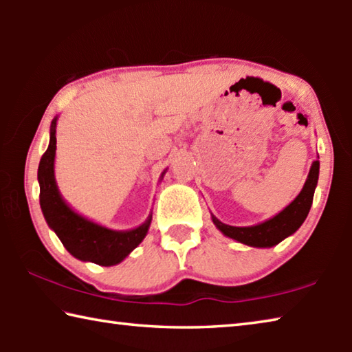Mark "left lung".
<instances>
[{"instance_id":"1","label":"left lung","mask_w":352,"mask_h":352,"mask_svg":"<svg viewBox=\"0 0 352 352\" xmlns=\"http://www.w3.org/2000/svg\"><path fill=\"white\" fill-rule=\"evenodd\" d=\"M318 170H320V162L312 163V168L309 170L307 180L305 183V188L298 197L292 201V204L283 210L275 217L270 220H265L264 223L254 225V226H230L220 222L217 217L212 216V222L217 228L222 231L225 236L236 239L245 245L250 247H273L281 242L285 237L294 234L295 231L300 228L305 222L309 210L312 206L315 186L318 182Z\"/></svg>"}]
</instances>
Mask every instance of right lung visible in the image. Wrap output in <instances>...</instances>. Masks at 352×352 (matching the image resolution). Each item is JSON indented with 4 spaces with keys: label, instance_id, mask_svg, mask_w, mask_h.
I'll return each instance as SVG.
<instances>
[{
    "label": "right lung",
    "instance_id": "obj_1",
    "mask_svg": "<svg viewBox=\"0 0 352 352\" xmlns=\"http://www.w3.org/2000/svg\"><path fill=\"white\" fill-rule=\"evenodd\" d=\"M56 122H51V140L38 164L40 206L47 225L56 231L63 247L80 261L99 265H115L121 262L144 239L152 216L141 226L130 231H113L83 219L65 204L58 194L54 178Z\"/></svg>",
    "mask_w": 352,
    "mask_h": 352
}]
</instances>
